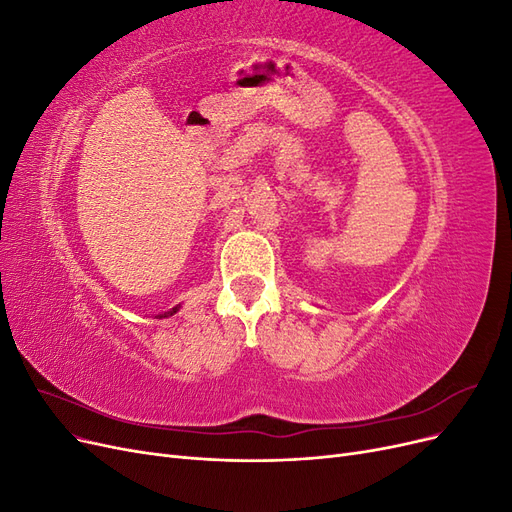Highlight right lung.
<instances>
[{
	"label": "right lung",
	"mask_w": 512,
	"mask_h": 512,
	"mask_svg": "<svg viewBox=\"0 0 512 512\" xmlns=\"http://www.w3.org/2000/svg\"><path fill=\"white\" fill-rule=\"evenodd\" d=\"M177 309H179V305H177V307H173V309H170V312H164V314H160L158 318H168V316H173V314L177 312Z\"/></svg>",
	"instance_id": "1"
}]
</instances>
